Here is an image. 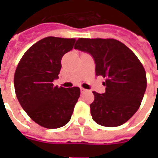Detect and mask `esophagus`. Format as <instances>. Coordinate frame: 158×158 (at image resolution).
<instances>
[{"instance_id":"obj_1","label":"esophagus","mask_w":158,"mask_h":158,"mask_svg":"<svg viewBox=\"0 0 158 158\" xmlns=\"http://www.w3.org/2000/svg\"><path fill=\"white\" fill-rule=\"evenodd\" d=\"M80 91H81V93H84L85 92V91H87V89H84V88H80Z\"/></svg>"}]
</instances>
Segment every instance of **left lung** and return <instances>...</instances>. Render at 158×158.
Wrapping results in <instances>:
<instances>
[{
    "label": "left lung",
    "instance_id": "1",
    "mask_svg": "<svg viewBox=\"0 0 158 158\" xmlns=\"http://www.w3.org/2000/svg\"><path fill=\"white\" fill-rule=\"evenodd\" d=\"M74 49L92 56L96 74L106 78V92L93 91V120L106 127L127 122L139 109L146 89V74L135 54L114 39L79 38Z\"/></svg>",
    "mask_w": 158,
    "mask_h": 158
}]
</instances>
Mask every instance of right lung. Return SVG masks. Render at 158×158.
Listing matches in <instances>:
<instances>
[{
  "label": "right lung",
  "instance_id": "add662e5",
  "mask_svg": "<svg viewBox=\"0 0 158 158\" xmlns=\"http://www.w3.org/2000/svg\"><path fill=\"white\" fill-rule=\"evenodd\" d=\"M75 39L46 37L24 53L14 74L17 98L26 113L39 125L57 129L67 124L80 96L79 87L53 85L58 79L63 55Z\"/></svg>",
  "mask_w": 158,
  "mask_h": 158
}]
</instances>
